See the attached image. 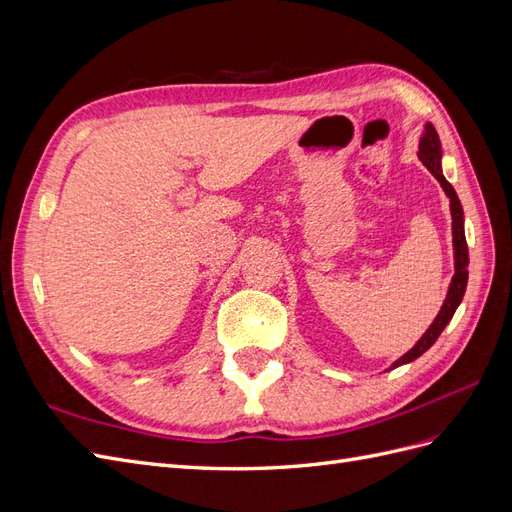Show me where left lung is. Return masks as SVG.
<instances>
[{"label": "left lung", "instance_id": "8db88e82", "mask_svg": "<svg viewBox=\"0 0 512 512\" xmlns=\"http://www.w3.org/2000/svg\"><path fill=\"white\" fill-rule=\"evenodd\" d=\"M418 160H421L429 173L436 177L442 185V190L446 192V196L451 198V215H453V250H455V275H453V282L448 286V294L444 299V305L440 309V314L436 316V320L431 322V327L425 331V335L418 339L414 344L412 350H408L404 356H401L399 361H395V367L399 365H406L414 359H418L425 350H429L433 344H436V339L440 337V333L444 331V327L448 322H451L455 309L459 307L463 294H466V286H468V243H466V232H463V209L461 203L457 198V192L451 183L446 181V177L442 175V149H440V138L436 128L427 123L425 132L421 136V145H418Z\"/></svg>", "mask_w": 512, "mask_h": 512}]
</instances>
